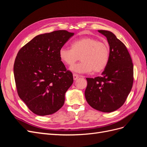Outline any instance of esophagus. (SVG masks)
Wrapping results in <instances>:
<instances>
[{
    "label": "esophagus",
    "mask_w": 147,
    "mask_h": 147,
    "mask_svg": "<svg viewBox=\"0 0 147 147\" xmlns=\"http://www.w3.org/2000/svg\"><path fill=\"white\" fill-rule=\"evenodd\" d=\"M73 77H74V80H77V79L79 78V75H78L77 74H74Z\"/></svg>",
    "instance_id": "34e87169"
}]
</instances>
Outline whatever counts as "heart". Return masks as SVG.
<instances>
[{"label":"heart","mask_w":147,"mask_h":147,"mask_svg":"<svg viewBox=\"0 0 147 147\" xmlns=\"http://www.w3.org/2000/svg\"><path fill=\"white\" fill-rule=\"evenodd\" d=\"M61 61L67 66L74 65L80 59L82 62L71 68L77 73H94L102 72L107 65L110 50L107 43L99 41L94 37H84L75 40L71 43V48L59 49Z\"/></svg>","instance_id":"obj_1"}]
</instances>
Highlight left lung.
Segmentation results:
<instances>
[{
    "label": "left lung",
    "instance_id": "obj_1",
    "mask_svg": "<svg viewBox=\"0 0 147 147\" xmlns=\"http://www.w3.org/2000/svg\"><path fill=\"white\" fill-rule=\"evenodd\" d=\"M110 46L109 63L100 77L86 78L84 96L88 104L102 112H114L124 104L131 91L134 68L125 45L112 32L99 30Z\"/></svg>",
    "mask_w": 147,
    "mask_h": 147
}]
</instances>
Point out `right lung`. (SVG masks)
Masks as SVG:
<instances>
[{"label":"right lung","instance_id":"add662e5","mask_svg":"<svg viewBox=\"0 0 147 147\" xmlns=\"http://www.w3.org/2000/svg\"><path fill=\"white\" fill-rule=\"evenodd\" d=\"M74 35L65 30L38 35L18 53L13 67L17 92L35 114L51 115L64 104L74 78L59 51Z\"/></svg>","mask_w":147,"mask_h":147}]
</instances>
